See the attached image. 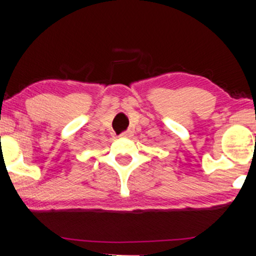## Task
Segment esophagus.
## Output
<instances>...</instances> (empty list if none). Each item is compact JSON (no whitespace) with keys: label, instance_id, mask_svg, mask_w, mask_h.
I'll return each mask as SVG.
<instances>
[{"label":"esophagus","instance_id":"1","mask_svg":"<svg viewBox=\"0 0 256 256\" xmlns=\"http://www.w3.org/2000/svg\"><path fill=\"white\" fill-rule=\"evenodd\" d=\"M132 135V130H126V132H121L120 134V137H130Z\"/></svg>","mask_w":256,"mask_h":256}]
</instances>
